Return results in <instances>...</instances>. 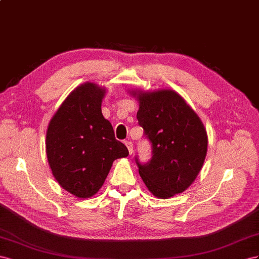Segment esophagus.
I'll return each instance as SVG.
<instances>
[{"label": "esophagus", "mask_w": 259, "mask_h": 259, "mask_svg": "<svg viewBox=\"0 0 259 259\" xmlns=\"http://www.w3.org/2000/svg\"><path fill=\"white\" fill-rule=\"evenodd\" d=\"M124 143H125V145H127L128 151H129V153H130V155H131L132 153H134V144H132L131 141H125Z\"/></svg>", "instance_id": "esophagus-1"}]
</instances>
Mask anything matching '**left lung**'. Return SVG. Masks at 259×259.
<instances>
[{
	"mask_svg": "<svg viewBox=\"0 0 259 259\" xmlns=\"http://www.w3.org/2000/svg\"><path fill=\"white\" fill-rule=\"evenodd\" d=\"M139 101L137 118L153 149L147 164L136 161L146 188L165 199L186 191L201 171L208 138L197 114L170 89L130 91Z\"/></svg>",
	"mask_w": 259,
	"mask_h": 259,
	"instance_id": "8db88e82",
	"label": "left lung"
}]
</instances>
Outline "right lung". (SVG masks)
Segmentation results:
<instances>
[{
	"label": "right lung",
	"instance_id": "right-lung-1",
	"mask_svg": "<svg viewBox=\"0 0 259 259\" xmlns=\"http://www.w3.org/2000/svg\"><path fill=\"white\" fill-rule=\"evenodd\" d=\"M105 88L84 82L71 91L50 120L47 156L60 186L79 198L98 193L115 159L129 151L102 114Z\"/></svg>",
	"mask_w": 259,
	"mask_h": 259
}]
</instances>
